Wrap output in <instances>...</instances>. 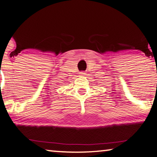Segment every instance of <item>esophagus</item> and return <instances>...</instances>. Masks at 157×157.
Masks as SVG:
<instances>
[{
  "label": "esophagus",
  "mask_w": 157,
  "mask_h": 157,
  "mask_svg": "<svg viewBox=\"0 0 157 157\" xmlns=\"http://www.w3.org/2000/svg\"><path fill=\"white\" fill-rule=\"evenodd\" d=\"M85 75V72H80V75L83 76V75Z\"/></svg>",
  "instance_id": "esophagus-1"
}]
</instances>
